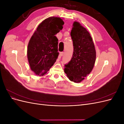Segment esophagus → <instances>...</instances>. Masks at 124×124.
<instances>
[{"mask_svg":"<svg viewBox=\"0 0 124 124\" xmlns=\"http://www.w3.org/2000/svg\"><path fill=\"white\" fill-rule=\"evenodd\" d=\"M63 52H61V53H60V56H63Z\"/></svg>","mask_w":124,"mask_h":124,"instance_id":"1","label":"esophagus"}]
</instances>
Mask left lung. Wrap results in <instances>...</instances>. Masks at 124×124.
<instances>
[{"label":"left lung","instance_id":"8db88e82","mask_svg":"<svg viewBox=\"0 0 124 124\" xmlns=\"http://www.w3.org/2000/svg\"><path fill=\"white\" fill-rule=\"evenodd\" d=\"M73 53L65 65V72L71 81L80 83L91 72L96 61V50L92 38L86 28L74 22L70 33Z\"/></svg>","mask_w":124,"mask_h":124}]
</instances>
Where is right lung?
I'll list each match as a JSON object with an SVG mask.
<instances>
[{
	"label": "right lung",
	"mask_w": 124,
	"mask_h": 124,
	"mask_svg": "<svg viewBox=\"0 0 124 124\" xmlns=\"http://www.w3.org/2000/svg\"><path fill=\"white\" fill-rule=\"evenodd\" d=\"M60 17H50L37 27L28 45L27 57L31 70L38 76L47 73L58 58V39L55 36L63 28Z\"/></svg>",
	"instance_id": "add662e5"
}]
</instances>
